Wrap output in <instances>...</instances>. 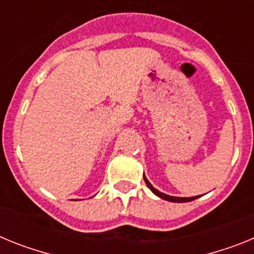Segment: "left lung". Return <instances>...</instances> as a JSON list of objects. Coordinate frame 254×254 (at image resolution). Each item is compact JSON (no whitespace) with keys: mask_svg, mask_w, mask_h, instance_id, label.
Listing matches in <instances>:
<instances>
[{"mask_svg":"<svg viewBox=\"0 0 254 254\" xmlns=\"http://www.w3.org/2000/svg\"><path fill=\"white\" fill-rule=\"evenodd\" d=\"M143 179H145V183L147 185V187H149L150 190H152V193H155L158 197H160V198L165 199V201H169V202H190V201H193V199L198 198V196H196V197H174V196H169V194H165V193H163V192H159L156 188L152 187L151 183L147 181L146 177H145V176H143Z\"/></svg>","mask_w":254,"mask_h":254,"instance_id":"left-lung-1","label":"left lung"}]
</instances>
